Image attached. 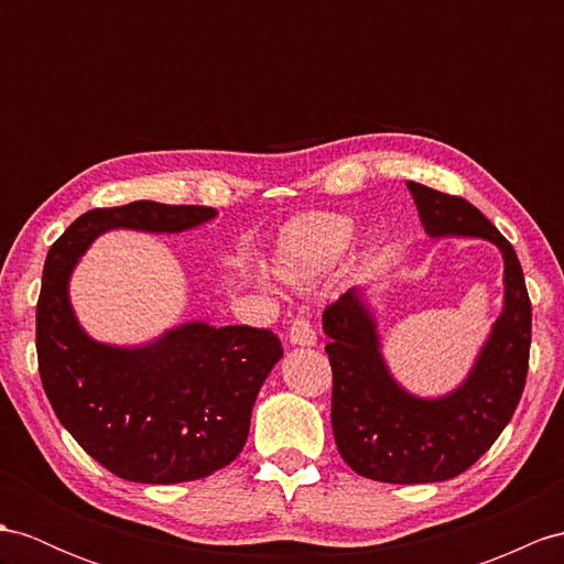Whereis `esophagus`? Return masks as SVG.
<instances>
[{"label": "esophagus", "instance_id": "obj_1", "mask_svg": "<svg viewBox=\"0 0 564 564\" xmlns=\"http://www.w3.org/2000/svg\"><path fill=\"white\" fill-rule=\"evenodd\" d=\"M315 329L308 318L304 315H296V318L290 323V341L296 347H313L315 345Z\"/></svg>", "mask_w": 564, "mask_h": 564}]
</instances>
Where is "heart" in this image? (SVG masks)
Returning a JSON list of instances; mask_svg holds the SVG:
<instances>
[{
    "instance_id": "b5f03b06",
    "label": "heart",
    "mask_w": 564,
    "mask_h": 564,
    "mask_svg": "<svg viewBox=\"0 0 564 564\" xmlns=\"http://www.w3.org/2000/svg\"><path fill=\"white\" fill-rule=\"evenodd\" d=\"M351 235V219L341 215L292 219L274 243L270 272L286 284H306L335 263L349 246Z\"/></svg>"
}]
</instances>
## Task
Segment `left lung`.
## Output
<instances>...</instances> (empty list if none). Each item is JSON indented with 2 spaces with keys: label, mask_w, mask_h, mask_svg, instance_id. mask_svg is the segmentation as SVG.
<instances>
[{
  "label": "left lung",
  "mask_w": 564,
  "mask_h": 564,
  "mask_svg": "<svg viewBox=\"0 0 564 564\" xmlns=\"http://www.w3.org/2000/svg\"><path fill=\"white\" fill-rule=\"evenodd\" d=\"M431 237L492 241L505 258V308L462 386L421 400L397 386L373 313L349 290L323 311L333 366V433L341 459L382 484H435L486 455L524 392L531 347V301L519 258L496 225L459 196L406 182Z\"/></svg>",
  "instance_id": "1"
}]
</instances>
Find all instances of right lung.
<instances>
[{
    "mask_svg": "<svg viewBox=\"0 0 564 564\" xmlns=\"http://www.w3.org/2000/svg\"><path fill=\"white\" fill-rule=\"evenodd\" d=\"M205 205L135 200L95 208L52 243L35 311L40 380L59 423L107 471L135 484H184L235 462L280 337L249 325H178L145 347H109L80 329L68 278L109 229L184 231Z\"/></svg>",
    "mask_w": 564,
    "mask_h": 564,
    "instance_id": "right-lung-1",
    "label": "right lung"
}]
</instances>
